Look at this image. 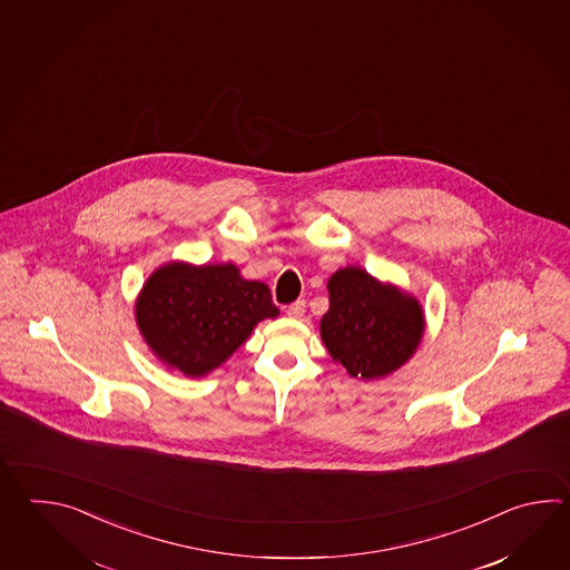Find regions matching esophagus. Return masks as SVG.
I'll return each mask as SVG.
<instances>
[{"mask_svg":"<svg viewBox=\"0 0 570 570\" xmlns=\"http://www.w3.org/2000/svg\"><path fill=\"white\" fill-rule=\"evenodd\" d=\"M303 314H305V302L299 299V302L291 303L289 309H287L291 320H299Z\"/></svg>","mask_w":570,"mask_h":570,"instance_id":"esophagus-1","label":"esophagus"}]
</instances>
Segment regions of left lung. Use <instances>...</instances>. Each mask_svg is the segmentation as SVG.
<instances>
[{
    "mask_svg": "<svg viewBox=\"0 0 570 570\" xmlns=\"http://www.w3.org/2000/svg\"><path fill=\"white\" fill-rule=\"evenodd\" d=\"M330 307L320 336L334 363L361 381L400 371L424 338L425 315L417 297L383 283L361 267L338 268L327 279Z\"/></svg>",
    "mask_w": 570,
    "mask_h": 570,
    "instance_id": "8db88e82",
    "label": "left lung"
}]
</instances>
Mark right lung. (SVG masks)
<instances>
[{"instance_id": "obj_1", "label": "right lung", "mask_w": 570, "mask_h": 570, "mask_svg": "<svg viewBox=\"0 0 570 570\" xmlns=\"http://www.w3.org/2000/svg\"><path fill=\"white\" fill-rule=\"evenodd\" d=\"M268 317H279V309L267 285L244 279L234 263L169 261L150 273L134 302L148 351L191 379L226 363Z\"/></svg>"}]
</instances>
